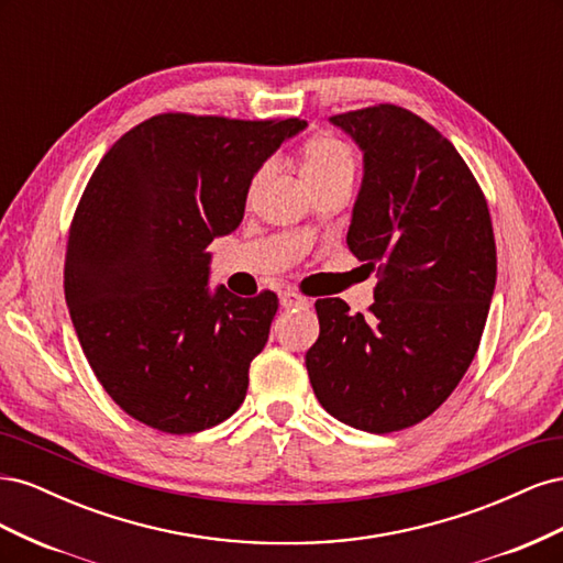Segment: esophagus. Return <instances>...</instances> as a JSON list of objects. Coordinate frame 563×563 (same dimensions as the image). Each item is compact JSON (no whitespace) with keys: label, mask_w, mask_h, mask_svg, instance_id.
<instances>
[{"label":"esophagus","mask_w":563,"mask_h":563,"mask_svg":"<svg viewBox=\"0 0 563 563\" xmlns=\"http://www.w3.org/2000/svg\"><path fill=\"white\" fill-rule=\"evenodd\" d=\"M279 305H282L284 310H294V308H308L310 300L302 298V296L296 294V291H284V294L279 296Z\"/></svg>","instance_id":"1"}]
</instances>
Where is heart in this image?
<instances>
[{
  "label": "heart",
  "mask_w": 563,
  "mask_h": 563,
  "mask_svg": "<svg viewBox=\"0 0 563 563\" xmlns=\"http://www.w3.org/2000/svg\"><path fill=\"white\" fill-rule=\"evenodd\" d=\"M352 174L354 159L350 147L331 135L312 139L300 152V176L308 187L335 178H352Z\"/></svg>",
  "instance_id": "obj_1"
}]
</instances>
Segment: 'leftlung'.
<instances>
[{
	"label": "left lung",
	"instance_id": "1",
	"mask_svg": "<svg viewBox=\"0 0 563 563\" xmlns=\"http://www.w3.org/2000/svg\"><path fill=\"white\" fill-rule=\"evenodd\" d=\"M364 155L347 246L380 272L371 314L317 300L305 366L319 404L350 428L420 422L470 368L496 291L486 199L457 150L420 117L376 106L331 117Z\"/></svg>",
	"mask_w": 563,
	"mask_h": 563
}]
</instances>
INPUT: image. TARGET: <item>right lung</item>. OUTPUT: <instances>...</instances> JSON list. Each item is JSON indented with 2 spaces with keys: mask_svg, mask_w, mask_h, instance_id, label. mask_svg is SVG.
I'll use <instances>...</instances> for the list:
<instances>
[{
  "mask_svg": "<svg viewBox=\"0 0 563 563\" xmlns=\"http://www.w3.org/2000/svg\"><path fill=\"white\" fill-rule=\"evenodd\" d=\"M305 126L159 114L96 166L67 240L65 302L96 378L131 418L192 434L242 406L277 296L211 288L207 246L240 228L253 176Z\"/></svg>",
  "mask_w": 563,
  "mask_h": 563,
  "instance_id": "add662e5",
  "label": "right lung"
}]
</instances>
